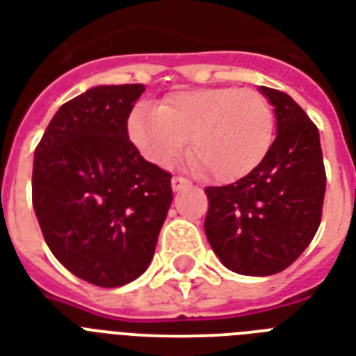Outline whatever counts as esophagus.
<instances>
[{"mask_svg": "<svg viewBox=\"0 0 356 356\" xmlns=\"http://www.w3.org/2000/svg\"><path fill=\"white\" fill-rule=\"evenodd\" d=\"M190 186V181L186 177H181V175H175L172 179V188L177 192V190H183V188H188Z\"/></svg>", "mask_w": 356, "mask_h": 356, "instance_id": "esophagus-1", "label": "esophagus"}]
</instances>
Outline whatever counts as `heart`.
Returning <instances> with one entry per match:
<instances>
[{"label": "heart", "mask_w": 356, "mask_h": 356, "mask_svg": "<svg viewBox=\"0 0 356 356\" xmlns=\"http://www.w3.org/2000/svg\"><path fill=\"white\" fill-rule=\"evenodd\" d=\"M129 136L156 166H172L188 145L197 172L233 183L251 173L270 151L273 113L254 90L201 88L173 92L161 108H134Z\"/></svg>", "instance_id": "b5f03b06"}]
</instances>
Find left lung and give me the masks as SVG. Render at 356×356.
<instances>
[{
  "mask_svg": "<svg viewBox=\"0 0 356 356\" xmlns=\"http://www.w3.org/2000/svg\"><path fill=\"white\" fill-rule=\"evenodd\" d=\"M260 92L277 116L268 155L236 183L205 188L209 243L225 268L254 277L286 270L312 242L327 181L318 127L288 94Z\"/></svg>",
  "mask_w": 356,
  "mask_h": 356,
  "instance_id": "1",
  "label": "left lung"
}]
</instances>
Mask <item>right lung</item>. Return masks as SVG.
Returning <instances> with one entry per match:
<instances>
[{"label": "right lung", "instance_id": "obj_1", "mask_svg": "<svg viewBox=\"0 0 356 356\" xmlns=\"http://www.w3.org/2000/svg\"><path fill=\"white\" fill-rule=\"evenodd\" d=\"M144 90L94 86L58 108L35 149L33 207L44 240L96 286H123L147 270L172 205V173L129 140V114Z\"/></svg>", "mask_w": 356, "mask_h": 356}]
</instances>
